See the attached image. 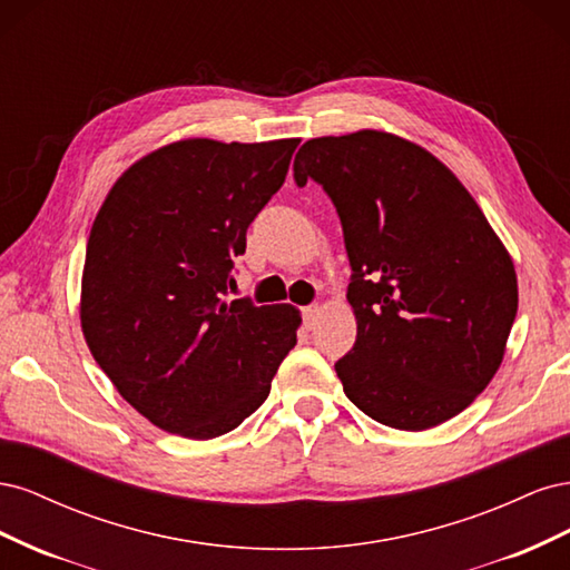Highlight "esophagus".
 Returning a JSON list of instances; mask_svg holds the SVG:
<instances>
[{
	"label": "esophagus",
	"instance_id": "1",
	"mask_svg": "<svg viewBox=\"0 0 570 570\" xmlns=\"http://www.w3.org/2000/svg\"><path fill=\"white\" fill-rule=\"evenodd\" d=\"M318 312H321L318 304H312V306H304V308H302V316H304V325H306V327H314V325H316Z\"/></svg>",
	"mask_w": 570,
	"mask_h": 570
}]
</instances>
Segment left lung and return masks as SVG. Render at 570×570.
<instances>
[{"mask_svg":"<svg viewBox=\"0 0 570 570\" xmlns=\"http://www.w3.org/2000/svg\"><path fill=\"white\" fill-rule=\"evenodd\" d=\"M306 180L333 199L352 266L344 394L396 430L454 419L494 377L519 308L502 239L450 168L390 132L304 142L295 183Z\"/></svg>","mask_w":570,"mask_h":570,"instance_id":"obj_1","label":"left lung"}]
</instances>
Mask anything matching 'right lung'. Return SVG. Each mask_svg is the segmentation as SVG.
Masks as SVG:
<instances>
[{
    "instance_id": "add662e5",
    "label": "right lung",
    "mask_w": 570,
    "mask_h": 570,
    "mask_svg": "<svg viewBox=\"0 0 570 570\" xmlns=\"http://www.w3.org/2000/svg\"><path fill=\"white\" fill-rule=\"evenodd\" d=\"M299 140L166 145L116 180L85 254V342L124 400L189 440L235 430L297 344L295 306L226 302Z\"/></svg>"
}]
</instances>
